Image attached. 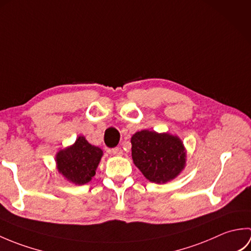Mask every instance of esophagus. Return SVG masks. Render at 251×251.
Masks as SVG:
<instances>
[{
	"instance_id": "1",
	"label": "esophagus",
	"mask_w": 251,
	"mask_h": 251,
	"mask_svg": "<svg viewBox=\"0 0 251 251\" xmlns=\"http://www.w3.org/2000/svg\"><path fill=\"white\" fill-rule=\"evenodd\" d=\"M111 152H112V154H114V155H116V156H121L123 154V150H122V148H120V147L113 148L111 150Z\"/></svg>"
}]
</instances>
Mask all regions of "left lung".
<instances>
[{"mask_svg": "<svg viewBox=\"0 0 251 251\" xmlns=\"http://www.w3.org/2000/svg\"><path fill=\"white\" fill-rule=\"evenodd\" d=\"M131 156L143 176L155 183L173 180L185 164V151L178 137L149 130L131 137Z\"/></svg>", "mask_w": 251, "mask_h": 251, "instance_id": "obj_1", "label": "left lung"}]
</instances>
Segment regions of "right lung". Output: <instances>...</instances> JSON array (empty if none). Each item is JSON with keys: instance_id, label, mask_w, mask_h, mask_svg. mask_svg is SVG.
Wrapping results in <instances>:
<instances>
[{"instance_id": "right-lung-1", "label": "right lung", "mask_w": 251, "mask_h": 251, "mask_svg": "<svg viewBox=\"0 0 251 251\" xmlns=\"http://www.w3.org/2000/svg\"><path fill=\"white\" fill-rule=\"evenodd\" d=\"M101 156V149L89 145L84 137H78L72 147L57 154V167L70 182L82 185L96 175Z\"/></svg>"}]
</instances>
